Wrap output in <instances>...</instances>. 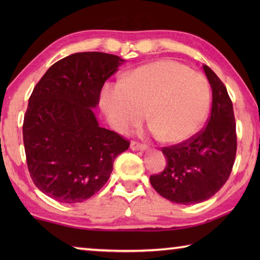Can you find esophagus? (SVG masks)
Segmentation results:
<instances>
[{
  "mask_svg": "<svg viewBox=\"0 0 260 260\" xmlns=\"http://www.w3.org/2000/svg\"><path fill=\"white\" fill-rule=\"evenodd\" d=\"M147 148H148L147 144L140 143V142H138V141H132V142H131L132 150H146Z\"/></svg>",
  "mask_w": 260,
  "mask_h": 260,
  "instance_id": "esophagus-1",
  "label": "esophagus"
}]
</instances>
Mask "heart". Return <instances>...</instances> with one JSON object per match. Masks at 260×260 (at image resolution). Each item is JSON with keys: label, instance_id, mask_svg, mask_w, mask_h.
Segmentation results:
<instances>
[{"label": "heart", "instance_id": "heart-1", "mask_svg": "<svg viewBox=\"0 0 260 260\" xmlns=\"http://www.w3.org/2000/svg\"><path fill=\"white\" fill-rule=\"evenodd\" d=\"M101 105L114 128L140 124L147 112L153 134L170 143L195 135L208 116L210 86L203 74L175 60H157L132 70L120 83H105Z\"/></svg>", "mask_w": 260, "mask_h": 260}]
</instances>
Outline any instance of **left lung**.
I'll return each instance as SVG.
<instances>
[{"mask_svg":"<svg viewBox=\"0 0 260 260\" xmlns=\"http://www.w3.org/2000/svg\"><path fill=\"white\" fill-rule=\"evenodd\" d=\"M204 72L212 88L208 125L190 139L161 149L164 171L150 177L153 189L173 203H201L220 190L230 178L236 156V124L233 103L222 81L208 65Z\"/></svg>","mask_w":260,"mask_h":260,"instance_id":"obj_1","label":"left lung"}]
</instances>
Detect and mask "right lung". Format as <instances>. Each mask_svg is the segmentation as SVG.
<instances>
[{
	"label": "right lung",
	"mask_w": 260,
	"mask_h": 260,
	"mask_svg": "<svg viewBox=\"0 0 260 260\" xmlns=\"http://www.w3.org/2000/svg\"><path fill=\"white\" fill-rule=\"evenodd\" d=\"M125 59L77 52L56 61L34 87L23 124L29 175L60 203L90 199L110 178L129 141L99 126L93 109L104 82Z\"/></svg>",
	"instance_id": "right-lung-1"
}]
</instances>
